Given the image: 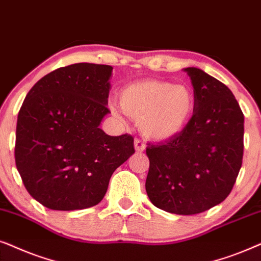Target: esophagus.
<instances>
[{"label":"esophagus","instance_id":"34e87169","mask_svg":"<svg viewBox=\"0 0 261 261\" xmlns=\"http://www.w3.org/2000/svg\"><path fill=\"white\" fill-rule=\"evenodd\" d=\"M134 144H135V150L138 151V152L144 151L145 144L141 140H138V138H136V140H135V142H134Z\"/></svg>","mask_w":261,"mask_h":261}]
</instances>
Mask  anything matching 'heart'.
<instances>
[{"label":"heart","instance_id":"obj_1","mask_svg":"<svg viewBox=\"0 0 261 261\" xmlns=\"http://www.w3.org/2000/svg\"><path fill=\"white\" fill-rule=\"evenodd\" d=\"M123 112L140 125L149 140L166 142L185 130L196 107L192 89L186 85H173L161 80H143L125 87L119 94ZM119 116L120 110L112 106Z\"/></svg>","mask_w":261,"mask_h":261}]
</instances>
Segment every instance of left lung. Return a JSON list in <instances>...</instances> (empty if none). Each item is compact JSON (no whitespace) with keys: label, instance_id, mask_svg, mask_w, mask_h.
I'll use <instances>...</instances> for the list:
<instances>
[{"label":"left lung","instance_id":"left-lung-1","mask_svg":"<svg viewBox=\"0 0 261 261\" xmlns=\"http://www.w3.org/2000/svg\"><path fill=\"white\" fill-rule=\"evenodd\" d=\"M196 98L179 136L148 144L145 190L156 207L196 215L229 196L244 156V113L227 86L198 68H185Z\"/></svg>","mask_w":261,"mask_h":261}]
</instances>
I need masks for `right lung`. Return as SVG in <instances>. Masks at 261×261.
I'll list each match as a JSON object with an SVG mask.
<instances>
[{
    "instance_id": "obj_1",
    "label": "right lung",
    "mask_w": 261,
    "mask_h": 261,
    "mask_svg": "<svg viewBox=\"0 0 261 261\" xmlns=\"http://www.w3.org/2000/svg\"><path fill=\"white\" fill-rule=\"evenodd\" d=\"M112 67L76 63L34 85L17 116L15 163L26 190L51 210L102 200L113 172L135 152L134 138L109 136L106 114Z\"/></svg>"
}]
</instances>
